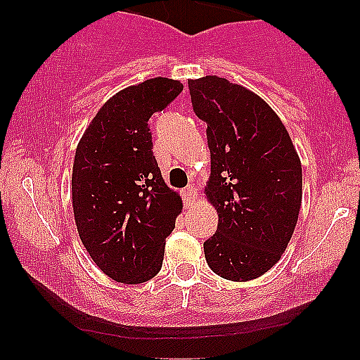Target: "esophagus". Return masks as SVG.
Wrapping results in <instances>:
<instances>
[{
	"instance_id": "esophagus-1",
	"label": "esophagus",
	"mask_w": 360,
	"mask_h": 360,
	"mask_svg": "<svg viewBox=\"0 0 360 360\" xmlns=\"http://www.w3.org/2000/svg\"><path fill=\"white\" fill-rule=\"evenodd\" d=\"M196 189H194V186H188V188L183 189V200H184V206L186 208H191V206L196 203Z\"/></svg>"
}]
</instances>
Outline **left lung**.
Here are the masks:
<instances>
[{"mask_svg":"<svg viewBox=\"0 0 360 360\" xmlns=\"http://www.w3.org/2000/svg\"><path fill=\"white\" fill-rule=\"evenodd\" d=\"M193 110L206 122L212 174L205 193L218 229L203 243L214 274L262 276L286 250L301 208V162L286 127L262 98L218 76L191 79Z\"/></svg>","mask_w":360,"mask_h":360,"instance_id":"8db88e82","label":"left lung"}]
</instances>
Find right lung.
<instances>
[{"label": "right lung", "instance_id": "obj_1", "mask_svg": "<svg viewBox=\"0 0 360 360\" xmlns=\"http://www.w3.org/2000/svg\"><path fill=\"white\" fill-rule=\"evenodd\" d=\"M181 91L167 77L128 86L101 106L77 143L74 220L91 259L117 283L154 278L183 210L179 194L164 183L148 128V118Z\"/></svg>", "mask_w": 360, "mask_h": 360}]
</instances>
